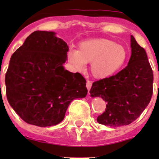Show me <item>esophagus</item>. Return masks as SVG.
Masks as SVG:
<instances>
[{
  "label": "esophagus",
  "instance_id": "esophagus-1",
  "mask_svg": "<svg viewBox=\"0 0 159 159\" xmlns=\"http://www.w3.org/2000/svg\"><path fill=\"white\" fill-rule=\"evenodd\" d=\"M92 81H89V80L87 81L86 87H87V88H88V93H89L90 89H91V88H92ZM89 95H90V93H89Z\"/></svg>",
  "mask_w": 159,
  "mask_h": 159
}]
</instances>
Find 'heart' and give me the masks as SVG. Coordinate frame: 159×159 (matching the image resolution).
I'll use <instances>...</instances> for the list:
<instances>
[{"mask_svg":"<svg viewBox=\"0 0 159 159\" xmlns=\"http://www.w3.org/2000/svg\"><path fill=\"white\" fill-rule=\"evenodd\" d=\"M127 59V50L107 39H92L82 41L79 50L67 53V61L76 71H84L87 63L91 64V71L97 79H106L121 69Z\"/></svg>","mask_w":159,"mask_h":159,"instance_id":"1","label":"heart"}]
</instances>
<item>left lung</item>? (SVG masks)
<instances>
[{"mask_svg": "<svg viewBox=\"0 0 159 159\" xmlns=\"http://www.w3.org/2000/svg\"><path fill=\"white\" fill-rule=\"evenodd\" d=\"M131 56L128 64L116 75L95 81L92 97L107 102L105 111L97 122L112 127L129 125L140 116L151 101L154 75L145 49L130 36Z\"/></svg>", "mask_w": 159, "mask_h": 159, "instance_id": "8db88e82", "label": "left lung"}]
</instances>
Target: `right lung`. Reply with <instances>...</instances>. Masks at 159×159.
Instances as JSON below:
<instances>
[{
    "instance_id": "right-lung-1",
    "label": "right lung",
    "mask_w": 159,
    "mask_h": 159,
    "mask_svg": "<svg viewBox=\"0 0 159 159\" xmlns=\"http://www.w3.org/2000/svg\"><path fill=\"white\" fill-rule=\"evenodd\" d=\"M68 46L54 32L36 31L12 55L5 74L8 102L29 124L51 127L70 102L88 94L80 73L64 69Z\"/></svg>"
}]
</instances>
